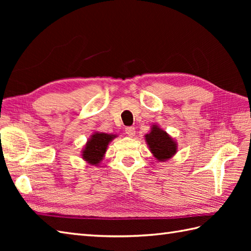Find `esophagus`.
<instances>
[{
    "instance_id": "34e87169",
    "label": "esophagus",
    "mask_w": 251,
    "mask_h": 251,
    "mask_svg": "<svg viewBox=\"0 0 251 251\" xmlns=\"http://www.w3.org/2000/svg\"><path fill=\"white\" fill-rule=\"evenodd\" d=\"M125 131H126L127 135L132 137V136H135V134H136V128L134 126H128V127H126V128H125Z\"/></svg>"
}]
</instances>
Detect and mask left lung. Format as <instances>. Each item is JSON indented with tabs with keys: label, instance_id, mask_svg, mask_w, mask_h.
I'll list each match as a JSON object with an SVG mask.
<instances>
[{
	"label": "left lung",
	"instance_id": "left-lung-1",
	"mask_svg": "<svg viewBox=\"0 0 251 251\" xmlns=\"http://www.w3.org/2000/svg\"><path fill=\"white\" fill-rule=\"evenodd\" d=\"M146 140L153 155L158 161H166L172 157L177 151V146L166 131L159 129L157 126H153L150 134L146 136Z\"/></svg>",
	"mask_w": 251,
	"mask_h": 251
}]
</instances>
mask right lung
<instances>
[{
    "instance_id": "add662e5",
    "label": "right lung",
    "mask_w": 251,
    "mask_h": 251,
    "mask_svg": "<svg viewBox=\"0 0 251 251\" xmlns=\"http://www.w3.org/2000/svg\"><path fill=\"white\" fill-rule=\"evenodd\" d=\"M114 137V135L95 132L92 138L88 140L86 147H85V150L83 151V158L92 165L100 163L103 154L106 151L109 142Z\"/></svg>"
}]
</instances>
